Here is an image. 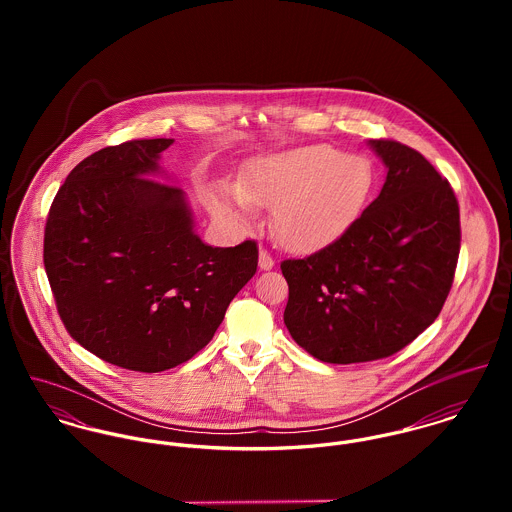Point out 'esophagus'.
I'll use <instances>...</instances> for the list:
<instances>
[{
	"instance_id": "1",
	"label": "esophagus",
	"mask_w": 512,
	"mask_h": 512,
	"mask_svg": "<svg viewBox=\"0 0 512 512\" xmlns=\"http://www.w3.org/2000/svg\"><path fill=\"white\" fill-rule=\"evenodd\" d=\"M258 266H260L262 270H272V268H274V256H272L268 250H264V248H260Z\"/></svg>"
}]
</instances>
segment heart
<instances>
[{
	"mask_svg": "<svg viewBox=\"0 0 512 512\" xmlns=\"http://www.w3.org/2000/svg\"><path fill=\"white\" fill-rule=\"evenodd\" d=\"M372 181L365 157L311 144L254 159L236 191L213 189L211 203L236 224H248L254 207H274L272 232L278 242L293 252H313L359 219Z\"/></svg>",
	"mask_w": 512,
	"mask_h": 512,
	"instance_id": "1",
	"label": "heart"
}]
</instances>
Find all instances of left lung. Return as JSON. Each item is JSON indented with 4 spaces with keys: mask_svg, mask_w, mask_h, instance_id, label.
I'll return each mask as SVG.
<instances>
[{
    "mask_svg": "<svg viewBox=\"0 0 512 512\" xmlns=\"http://www.w3.org/2000/svg\"><path fill=\"white\" fill-rule=\"evenodd\" d=\"M368 144L388 169L380 195L335 242L280 264L293 341L333 365L386 359L426 331L451 290L461 246L449 181L412 147Z\"/></svg>",
    "mask_w": 512,
    "mask_h": 512,
    "instance_id": "8db88e82",
    "label": "left lung"
}]
</instances>
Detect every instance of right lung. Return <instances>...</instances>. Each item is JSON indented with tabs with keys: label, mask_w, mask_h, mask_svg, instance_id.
Here are the masks:
<instances>
[{
	"label": "right lung",
	"mask_w": 512,
	"mask_h": 512,
	"mask_svg": "<svg viewBox=\"0 0 512 512\" xmlns=\"http://www.w3.org/2000/svg\"><path fill=\"white\" fill-rule=\"evenodd\" d=\"M167 138L82 159L45 224L43 262L74 341L110 365L161 372L195 357L258 268V246L213 248L185 193L149 179Z\"/></svg>",
	"instance_id": "right-lung-1"
}]
</instances>
